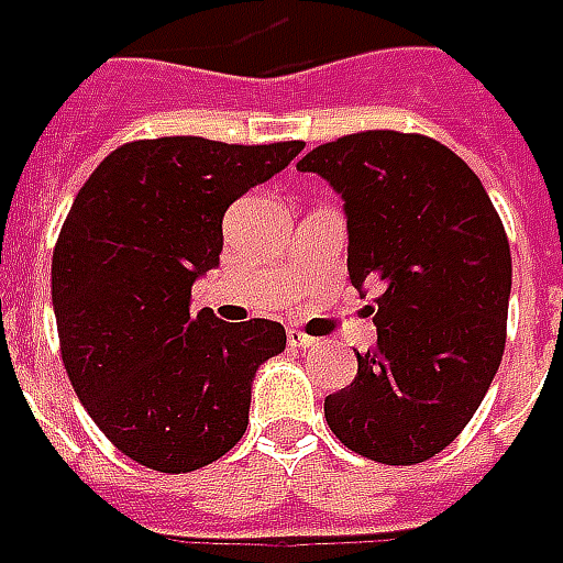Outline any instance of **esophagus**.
Segmentation results:
<instances>
[{"label": "esophagus", "mask_w": 563, "mask_h": 563, "mask_svg": "<svg viewBox=\"0 0 563 563\" xmlns=\"http://www.w3.org/2000/svg\"><path fill=\"white\" fill-rule=\"evenodd\" d=\"M286 340H289V345H292V349H310V345L316 343L313 336L301 334V331H289V334H286Z\"/></svg>", "instance_id": "34e87169"}]
</instances>
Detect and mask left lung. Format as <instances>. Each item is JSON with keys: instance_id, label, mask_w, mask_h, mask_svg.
I'll list each match as a JSON object with an SVG mask.
<instances>
[{"instance_id": "8db88e82", "label": "left lung", "mask_w": 563, "mask_h": 563, "mask_svg": "<svg viewBox=\"0 0 563 563\" xmlns=\"http://www.w3.org/2000/svg\"><path fill=\"white\" fill-rule=\"evenodd\" d=\"M343 197L349 280L376 289V349L324 397L349 451L415 465L451 444L493 385L507 340L510 244L481 178L420 133L364 131L303 154Z\"/></svg>"}]
</instances>
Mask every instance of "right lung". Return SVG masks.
Wrapping results in <instances>:
<instances>
[{
  "instance_id": "obj_1",
  "label": "right lung",
  "mask_w": 563,
  "mask_h": 563,
  "mask_svg": "<svg viewBox=\"0 0 563 563\" xmlns=\"http://www.w3.org/2000/svg\"><path fill=\"white\" fill-rule=\"evenodd\" d=\"M301 148L136 140L70 206L53 250L62 361L98 430L145 468L197 472L247 430L253 376L286 331L190 316V286L220 265L227 208Z\"/></svg>"
}]
</instances>
